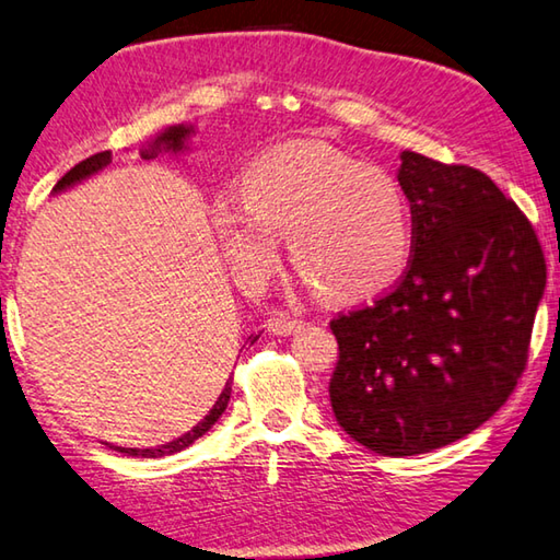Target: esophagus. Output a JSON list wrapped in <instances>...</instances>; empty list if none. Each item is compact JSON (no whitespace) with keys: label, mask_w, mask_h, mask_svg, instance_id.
<instances>
[{"label":"esophagus","mask_w":560,"mask_h":560,"mask_svg":"<svg viewBox=\"0 0 560 560\" xmlns=\"http://www.w3.org/2000/svg\"><path fill=\"white\" fill-rule=\"evenodd\" d=\"M301 320L299 318H291L287 313H273L271 318L267 320V328L273 335H291V332H299L301 330Z\"/></svg>","instance_id":"34e87169"}]
</instances>
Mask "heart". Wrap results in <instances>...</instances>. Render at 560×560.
Segmentation results:
<instances>
[{
  "label": "heart",
  "mask_w": 560,
  "mask_h": 560,
  "mask_svg": "<svg viewBox=\"0 0 560 560\" xmlns=\"http://www.w3.org/2000/svg\"><path fill=\"white\" fill-rule=\"evenodd\" d=\"M212 225L232 271L259 287L279 240L320 299L360 303L392 289L413 245L409 198L386 171L318 141L264 151L242 174V198H220Z\"/></svg>",
  "instance_id": "obj_1"
}]
</instances>
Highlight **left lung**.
Here are the masks:
<instances>
[{
	"instance_id": "obj_1",
	"label": "left lung",
	"mask_w": 560,
	"mask_h": 560,
	"mask_svg": "<svg viewBox=\"0 0 560 560\" xmlns=\"http://www.w3.org/2000/svg\"><path fill=\"white\" fill-rule=\"evenodd\" d=\"M413 245L396 287L330 320L338 423L364 448H443L510 399L528 360L546 259L532 222L482 171L404 151Z\"/></svg>"
}]
</instances>
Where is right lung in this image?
<instances>
[{
    "instance_id": "right-lung-1",
    "label": "right lung",
    "mask_w": 560,
    "mask_h": 560,
    "mask_svg": "<svg viewBox=\"0 0 560 560\" xmlns=\"http://www.w3.org/2000/svg\"><path fill=\"white\" fill-rule=\"evenodd\" d=\"M188 135H190V127H183V125H178V127H168L164 135H159L154 141H151V147L149 149H144L141 151V159H154L159 151H180V149H186V139H188ZM112 161V154L109 151H100V154H95V156H90V159H85V161H80L78 166H73L68 171V174L60 178L58 183H56V190H63V188H68V186H73V183H78V180H83V178H88V176H93V174H97L100 168H105L107 164ZM259 335H249V342H254L257 340ZM230 394H232V380L225 384V389L220 392V396H218V401L212 404V409L206 413V419H202L198 425H192V429L188 431V433H183L180 439H176V441H171V443H166V445H159V448H119V445H109V448H115V451H119V453H127V455H131V457H164V455H174V453H180L183 448H188V445H192L196 443L200 435H206L212 425H215V421L220 419L222 413H225V409H228V401H230Z\"/></svg>"
}]
</instances>
